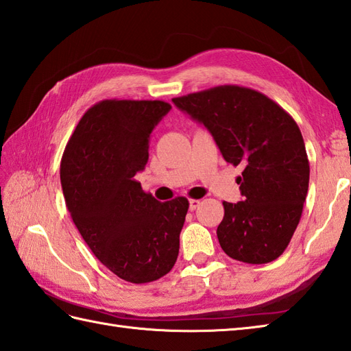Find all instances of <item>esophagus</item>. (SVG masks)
<instances>
[{
	"mask_svg": "<svg viewBox=\"0 0 351 351\" xmlns=\"http://www.w3.org/2000/svg\"><path fill=\"white\" fill-rule=\"evenodd\" d=\"M199 205H200L199 199H190V210L191 211H195Z\"/></svg>",
	"mask_w": 351,
	"mask_h": 351,
	"instance_id": "1",
	"label": "esophagus"
}]
</instances>
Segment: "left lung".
Instances as JSON below:
<instances>
[{"mask_svg": "<svg viewBox=\"0 0 351 351\" xmlns=\"http://www.w3.org/2000/svg\"><path fill=\"white\" fill-rule=\"evenodd\" d=\"M171 101L205 125L223 158L244 166L237 178L243 200L223 202L221 249L247 264L278 259L299 225L309 187V160L294 119L264 93L235 84Z\"/></svg>", "mask_w": 351, "mask_h": 351, "instance_id": "1", "label": "left lung"}]
</instances>
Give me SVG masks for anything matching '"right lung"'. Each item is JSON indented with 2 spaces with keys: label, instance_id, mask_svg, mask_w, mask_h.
<instances>
[{
  "label": "right lung",
  "instance_id": "right-lung-1",
  "mask_svg": "<svg viewBox=\"0 0 351 351\" xmlns=\"http://www.w3.org/2000/svg\"><path fill=\"white\" fill-rule=\"evenodd\" d=\"M170 108L164 101H99L80 119L62 156L73 223L95 256L131 283L166 276L180 253L187 197L161 204L136 180L151 134Z\"/></svg>",
  "mask_w": 351,
  "mask_h": 351
}]
</instances>
